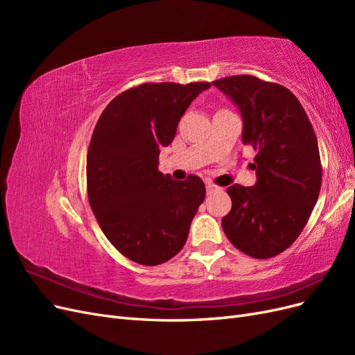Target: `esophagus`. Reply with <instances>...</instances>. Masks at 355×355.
<instances>
[{
    "mask_svg": "<svg viewBox=\"0 0 355 355\" xmlns=\"http://www.w3.org/2000/svg\"><path fill=\"white\" fill-rule=\"evenodd\" d=\"M206 189H207V194H211V192H214V191H219L220 188H219V187H216L214 184H206Z\"/></svg>",
    "mask_w": 355,
    "mask_h": 355,
    "instance_id": "1",
    "label": "esophagus"
}]
</instances>
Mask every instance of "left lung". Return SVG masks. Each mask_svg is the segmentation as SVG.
I'll return each instance as SVG.
<instances>
[{
    "label": "left lung",
    "instance_id": "1",
    "mask_svg": "<svg viewBox=\"0 0 355 355\" xmlns=\"http://www.w3.org/2000/svg\"><path fill=\"white\" fill-rule=\"evenodd\" d=\"M239 106L243 144L254 151L256 185L227 189L231 211L222 228L245 254L268 259L302 232L321 188V161L314 128L296 96L253 75L213 81Z\"/></svg>",
    "mask_w": 355,
    "mask_h": 355
}]
</instances>
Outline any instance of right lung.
I'll return each mask as SVG.
<instances>
[{"label":"right lung","instance_id":"obj_1","mask_svg":"<svg viewBox=\"0 0 355 355\" xmlns=\"http://www.w3.org/2000/svg\"><path fill=\"white\" fill-rule=\"evenodd\" d=\"M210 83H145L114 98L96 124L87 153V194L115 249L141 265H159L185 245L206 198L204 182L173 180L158 170L159 148Z\"/></svg>","mask_w":355,"mask_h":355}]
</instances>
